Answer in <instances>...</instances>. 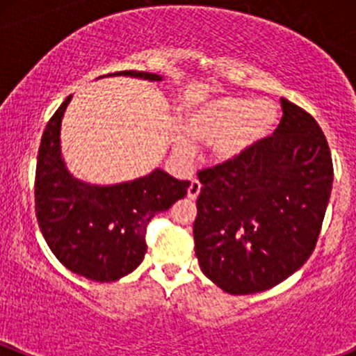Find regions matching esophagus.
Segmentation results:
<instances>
[{
  "instance_id": "esophagus-1",
  "label": "esophagus",
  "mask_w": 356,
  "mask_h": 356,
  "mask_svg": "<svg viewBox=\"0 0 356 356\" xmlns=\"http://www.w3.org/2000/svg\"><path fill=\"white\" fill-rule=\"evenodd\" d=\"M199 193H201V182L194 179V181H191L189 189H187V197L196 199L199 196Z\"/></svg>"
}]
</instances>
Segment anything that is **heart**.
<instances>
[{
  "mask_svg": "<svg viewBox=\"0 0 356 356\" xmlns=\"http://www.w3.org/2000/svg\"><path fill=\"white\" fill-rule=\"evenodd\" d=\"M277 121V108L270 101H250L245 97L222 96L187 109L182 134H174L175 154L186 157L191 143L211 145L213 159L228 163L243 157L260 142Z\"/></svg>",
  "mask_w": 356,
  "mask_h": 356,
  "instance_id": "obj_1",
  "label": "heart"
}]
</instances>
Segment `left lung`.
Segmentation results:
<instances>
[{"label": "left lung", "instance_id": "1", "mask_svg": "<svg viewBox=\"0 0 356 356\" xmlns=\"http://www.w3.org/2000/svg\"><path fill=\"white\" fill-rule=\"evenodd\" d=\"M280 103L272 136L243 157L197 172L199 267L233 296L267 291L306 264L331 196L326 136L309 113L286 97Z\"/></svg>", "mask_w": 356, "mask_h": 356}]
</instances>
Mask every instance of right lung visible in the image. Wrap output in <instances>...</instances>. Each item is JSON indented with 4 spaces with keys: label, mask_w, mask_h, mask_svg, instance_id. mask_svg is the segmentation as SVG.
I'll use <instances>...</instances> for the list:
<instances>
[{
    "label": "right lung",
    "mask_w": 356,
    "mask_h": 356,
    "mask_svg": "<svg viewBox=\"0 0 356 356\" xmlns=\"http://www.w3.org/2000/svg\"><path fill=\"white\" fill-rule=\"evenodd\" d=\"M113 76L162 81L159 74L140 70ZM70 97L54 113L42 135L35 214L47 245L64 267L96 282H115L142 264L147 225L184 197L191 182L160 169L115 186L88 184L74 177L60 155V123Z\"/></svg>",
    "instance_id": "add662e5"
}]
</instances>
